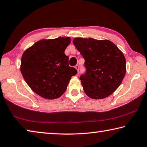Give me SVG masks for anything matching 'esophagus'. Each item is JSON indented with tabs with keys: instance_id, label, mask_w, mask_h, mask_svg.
<instances>
[{
	"instance_id": "1",
	"label": "esophagus",
	"mask_w": 147,
	"mask_h": 147,
	"mask_svg": "<svg viewBox=\"0 0 147 147\" xmlns=\"http://www.w3.org/2000/svg\"><path fill=\"white\" fill-rule=\"evenodd\" d=\"M75 69L77 70V71H79V65H76L75 66Z\"/></svg>"
}]
</instances>
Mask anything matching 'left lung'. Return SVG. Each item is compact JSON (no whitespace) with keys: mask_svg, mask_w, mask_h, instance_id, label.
<instances>
[{"mask_svg":"<svg viewBox=\"0 0 147 147\" xmlns=\"http://www.w3.org/2000/svg\"><path fill=\"white\" fill-rule=\"evenodd\" d=\"M73 44L85 59L86 71L80 79L86 94L94 99L104 98L112 94L126 74L123 53L107 39L77 38Z\"/></svg>","mask_w":147,"mask_h":147,"instance_id":"obj_1","label":"left lung"}]
</instances>
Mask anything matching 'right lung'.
I'll use <instances>...</instances> for the list:
<instances>
[{
	"mask_svg": "<svg viewBox=\"0 0 147 147\" xmlns=\"http://www.w3.org/2000/svg\"><path fill=\"white\" fill-rule=\"evenodd\" d=\"M70 38L42 39L22 56L21 72L32 90L46 99L59 98L66 91L71 77L77 73L69 65L64 52Z\"/></svg>",
	"mask_w": 147,
	"mask_h": 147,
	"instance_id": "1",
	"label": "right lung"
}]
</instances>
